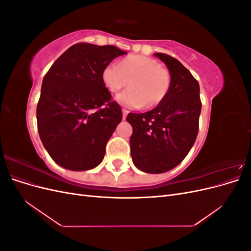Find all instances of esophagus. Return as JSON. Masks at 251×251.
<instances>
[{"mask_svg": "<svg viewBox=\"0 0 251 251\" xmlns=\"http://www.w3.org/2000/svg\"><path fill=\"white\" fill-rule=\"evenodd\" d=\"M128 114V111L127 110H125V109H123V119L125 120L126 118V115Z\"/></svg>", "mask_w": 251, "mask_h": 251, "instance_id": "1", "label": "esophagus"}]
</instances>
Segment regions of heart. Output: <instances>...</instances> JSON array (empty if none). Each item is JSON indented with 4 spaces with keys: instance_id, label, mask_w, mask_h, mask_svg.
Instances as JSON below:
<instances>
[{
    "instance_id": "b5f03b06",
    "label": "heart",
    "mask_w": 251,
    "mask_h": 251,
    "mask_svg": "<svg viewBox=\"0 0 251 251\" xmlns=\"http://www.w3.org/2000/svg\"><path fill=\"white\" fill-rule=\"evenodd\" d=\"M102 80L112 93L130 81V88L116 95L117 102L130 109L155 107L164 100L171 87L170 71L157 60L140 55L126 57L119 64H108L102 71Z\"/></svg>"
}]
</instances>
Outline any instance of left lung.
<instances>
[{"label":"left lung","mask_w":251,"mask_h":251,"mask_svg":"<svg viewBox=\"0 0 251 251\" xmlns=\"http://www.w3.org/2000/svg\"><path fill=\"white\" fill-rule=\"evenodd\" d=\"M168 67L171 87L164 100L147 113H130L134 165L144 173L160 174L177 166L196 141L201 113L200 87L178 59L154 53Z\"/></svg>","instance_id":"1"}]
</instances>
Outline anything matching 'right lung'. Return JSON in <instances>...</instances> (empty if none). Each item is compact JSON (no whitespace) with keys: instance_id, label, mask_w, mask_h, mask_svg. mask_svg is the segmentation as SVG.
<instances>
[{"instance_id":"right-lung-1","label":"right lung","mask_w":251,"mask_h":251,"mask_svg":"<svg viewBox=\"0 0 251 251\" xmlns=\"http://www.w3.org/2000/svg\"><path fill=\"white\" fill-rule=\"evenodd\" d=\"M126 51L79 43L45 75L36 108L44 148L58 165L88 171L100 164L123 112L102 80L104 67Z\"/></svg>"}]
</instances>
